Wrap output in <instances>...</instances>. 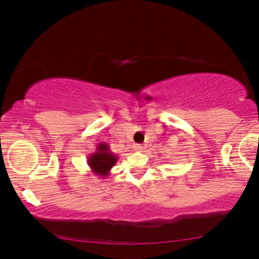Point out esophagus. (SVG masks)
<instances>
[{
    "mask_svg": "<svg viewBox=\"0 0 259 259\" xmlns=\"http://www.w3.org/2000/svg\"><path fill=\"white\" fill-rule=\"evenodd\" d=\"M135 150L138 151V152H142V151H143V146L140 145V144H136V145H135Z\"/></svg>",
    "mask_w": 259,
    "mask_h": 259,
    "instance_id": "34e87169",
    "label": "esophagus"
}]
</instances>
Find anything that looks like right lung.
I'll use <instances>...</instances> for the list:
<instances>
[{"mask_svg": "<svg viewBox=\"0 0 259 259\" xmlns=\"http://www.w3.org/2000/svg\"><path fill=\"white\" fill-rule=\"evenodd\" d=\"M117 160V155L111 152L108 144L100 143L96 147V152L91 153V155L88 157L87 163L95 176L105 178L108 176Z\"/></svg>", "mask_w": 259, "mask_h": 259, "instance_id": "1", "label": "right lung"}]
</instances>
